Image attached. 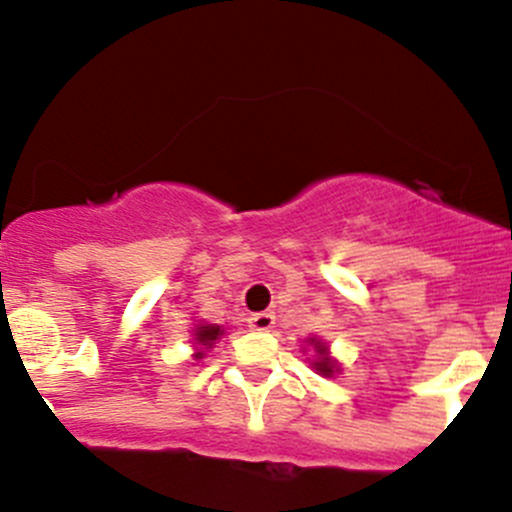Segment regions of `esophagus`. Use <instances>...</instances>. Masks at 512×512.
<instances>
[{
	"instance_id": "obj_1",
	"label": "esophagus",
	"mask_w": 512,
	"mask_h": 512,
	"mask_svg": "<svg viewBox=\"0 0 512 512\" xmlns=\"http://www.w3.org/2000/svg\"><path fill=\"white\" fill-rule=\"evenodd\" d=\"M247 324H250V329H255V332H270V329L275 327V314L272 312L250 314Z\"/></svg>"
}]
</instances>
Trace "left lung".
<instances>
[{
    "instance_id": "left-lung-1",
    "label": "left lung",
    "mask_w": 512,
    "mask_h": 512,
    "mask_svg": "<svg viewBox=\"0 0 512 512\" xmlns=\"http://www.w3.org/2000/svg\"><path fill=\"white\" fill-rule=\"evenodd\" d=\"M309 342L314 344V349H317V359L312 361V369H317V374H322V376H334L339 371V366H337V361L332 359V356H329V352H327V344L324 342H319V339H309Z\"/></svg>"
}]
</instances>
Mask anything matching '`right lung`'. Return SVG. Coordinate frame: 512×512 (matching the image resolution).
Segmentation results:
<instances>
[{
  "mask_svg": "<svg viewBox=\"0 0 512 512\" xmlns=\"http://www.w3.org/2000/svg\"><path fill=\"white\" fill-rule=\"evenodd\" d=\"M225 334V329L220 324H198L195 327V344H198L200 352H195V359H203V349H213V344L218 342Z\"/></svg>",
  "mask_w": 512,
  "mask_h": 512,
  "instance_id": "1",
  "label": "right lung"
}]
</instances>
